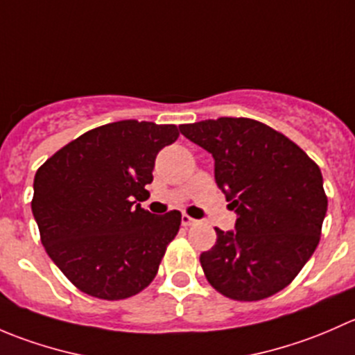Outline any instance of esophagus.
Here are the masks:
<instances>
[{
    "label": "esophagus",
    "mask_w": 355,
    "mask_h": 355,
    "mask_svg": "<svg viewBox=\"0 0 355 355\" xmlns=\"http://www.w3.org/2000/svg\"><path fill=\"white\" fill-rule=\"evenodd\" d=\"M198 223V220H194V218H191L189 216V214H182V225H184V227H192V225H196Z\"/></svg>",
    "instance_id": "34e87169"
}]
</instances>
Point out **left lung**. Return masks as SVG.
<instances>
[{
    "label": "left lung",
    "mask_w": 355,
    "mask_h": 355,
    "mask_svg": "<svg viewBox=\"0 0 355 355\" xmlns=\"http://www.w3.org/2000/svg\"><path fill=\"white\" fill-rule=\"evenodd\" d=\"M180 132L214 157V180L237 213L200 254L207 282L234 300L266 299L299 275L320 244L328 199L320 166L295 142L250 118L202 120Z\"/></svg>",
    "instance_id": "obj_1"
}]
</instances>
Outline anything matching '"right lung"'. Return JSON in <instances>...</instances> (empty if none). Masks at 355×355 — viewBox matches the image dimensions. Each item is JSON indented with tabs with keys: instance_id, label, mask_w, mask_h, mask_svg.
<instances>
[{
	"instance_id": "add662e5",
	"label": "right lung",
	"mask_w": 355,
	"mask_h": 355,
	"mask_svg": "<svg viewBox=\"0 0 355 355\" xmlns=\"http://www.w3.org/2000/svg\"><path fill=\"white\" fill-rule=\"evenodd\" d=\"M175 125L121 120L92 128L55 153L34 178L32 214L53 263L84 293L135 295L155 280L182 214L142 209L157 153Z\"/></svg>"
}]
</instances>
